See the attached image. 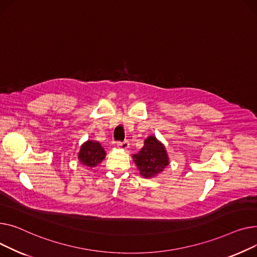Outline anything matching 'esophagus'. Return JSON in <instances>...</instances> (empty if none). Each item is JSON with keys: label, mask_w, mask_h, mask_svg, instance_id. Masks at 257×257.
<instances>
[{"label": "esophagus", "mask_w": 257, "mask_h": 257, "mask_svg": "<svg viewBox=\"0 0 257 257\" xmlns=\"http://www.w3.org/2000/svg\"><path fill=\"white\" fill-rule=\"evenodd\" d=\"M128 142L127 141H122V142H117V146L119 147V148H122V149H126L127 147H128Z\"/></svg>", "instance_id": "1"}]
</instances>
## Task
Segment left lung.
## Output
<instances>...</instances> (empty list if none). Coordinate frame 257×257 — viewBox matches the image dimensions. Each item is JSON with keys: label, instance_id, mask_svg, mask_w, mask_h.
<instances>
[{"label": "left lung", "instance_id": "1", "mask_svg": "<svg viewBox=\"0 0 257 257\" xmlns=\"http://www.w3.org/2000/svg\"><path fill=\"white\" fill-rule=\"evenodd\" d=\"M140 174L143 177H154L161 173L169 164L165 147L155 137L150 136L138 154L133 156Z\"/></svg>", "mask_w": 257, "mask_h": 257}]
</instances>
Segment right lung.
I'll return each mask as SVG.
<instances>
[{
    "instance_id": "right-lung-1",
    "label": "right lung",
    "mask_w": 257,
    "mask_h": 257,
    "mask_svg": "<svg viewBox=\"0 0 257 257\" xmlns=\"http://www.w3.org/2000/svg\"><path fill=\"white\" fill-rule=\"evenodd\" d=\"M105 157V153L98 142L87 141L81 146L79 160L88 167H95Z\"/></svg>"
}]
</instances>
